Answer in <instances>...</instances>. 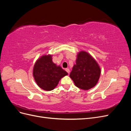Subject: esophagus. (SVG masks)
<instances>
[{"instance_id": "obj_1", "label": "esophagus", "mask_w": 131, "mask_h": 131, "mask_svg": "<svg viewBox=\"0 0 131 131\" xmlns=\"http://www.w3.org/2000/svg\"><path fill=\"white\" fill-rule=\"evenodd\" d=\"M66 72L68 73V74H69V73H70V70H69V69H68V68H66Z\"/></svg>"}]
</instances>
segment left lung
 I'll list each match as a JSON object with an SVG mask.
<instances>
[{"label":"left lung","mask_w":131,"mask_h":131,"mask_svg":"<svg viewBox=\"0 0 131 131\" xmlns=\"http://www.w3.org/2000/svg\"><path fill=\"white\" fill-rule=\"evenodd\" d=\"M77 59L70 77L79 89L88 90L97 84L101 74V69L96 61L85 51L78 54Z\"/></svg>","instance_id":"left-lung-1"}]
</instances>
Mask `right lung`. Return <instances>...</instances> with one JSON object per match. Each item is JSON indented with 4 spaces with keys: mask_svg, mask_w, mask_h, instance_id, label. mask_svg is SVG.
I'll return each mask as SVG.
<instances>
[{
    "mask_svg": "<svg viewBox=\"0 0 131 131\" xmlns=\"http://www.w3.org/2000/svg\"><path fill=\"white\" fill-rule=\"evenodd\" d=\"M68 74L61 67L52 62L51 56H43L35 63L33 76L38 85L43 90L51 91L63 77Z\"/></svg>",
    "mask_w": 131,
    "mask_h": 131,
    "instance_id": "add662e5",
    "label": "right lung"
}]
</instances>
